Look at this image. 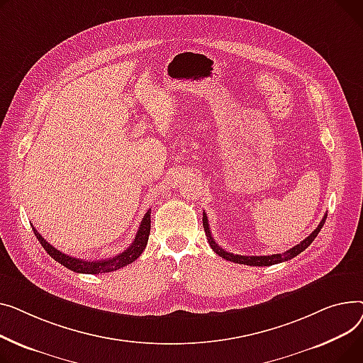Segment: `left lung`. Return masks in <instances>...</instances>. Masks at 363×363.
<instances>
[{"mask_svg":"<svg viewBox=\"0 0 363 363\" xmlns=\"http://www.w3.org/2000/svg\"><path fill=\"white\" fill-rule=\"evenodd\" d=\"M325 218L327 216H324V218L321 220V223H319V225L309 234V236L301 242L299 245H296L294 247L286 250L284 253H275V255H267V257H245V255H236V253H231V252H227L224 250L223 247H220L217 245V242L214 240V238H212L211 234V230H209V224H208V218H206V214L203 212V228H205V234L208 238V242L212 247V250H214L217 255H220L221 258L227 259V261H231V262H236V264H243V265H250V267H269V265H274V264H280V262H284V261H289L294 257H297L301 252H303L313 240L315 238L318 236V233L321 231L324 223H325Z\"/></svg>","mask_w":363,"mask_h":363,"instance_id":"8db88e82","label":"left lung"}]
</instances>
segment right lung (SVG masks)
<instances>
[{"mask_svg":"<svg viewBox=\"0 0 363 363\" xmlns=\"http://www.w3.org/2000/svg\"><path fill=\"white\" fill-rule=\"evenodd\" d=\"M36 239L40 242L42 247L47 250V253L52 259H55L58 264L64 265L66 268L74 271V272H80V274H101V272H111L116 269H120L125 265H129L132 262H135L142 252L146 247L147 239H149V233H151V209H147V212L145 214L140 227L136 233V238L133 240V243L127 247L124 252L118 253L117 257L108 258V259H101V261H84V259H77L73 257H69V255L60 252L58 249H55L52 245H50L44 238L40 236L38 233V230L35 227H32Z\"/></svg>","mask_w":363,"mask_h":363,"instance_id":"obj_1","label":"right lung"}]
</instances>
